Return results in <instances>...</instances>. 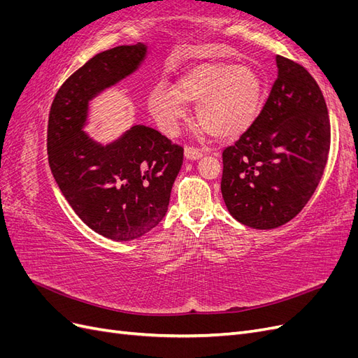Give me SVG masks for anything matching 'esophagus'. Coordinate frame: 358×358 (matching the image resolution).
<instances>
[{
	"label": "esophagus",
	"instance_id": "obj_1",
	"mask_svg": "<svg viewBox=\"0 0 358 358\" xmlns=\"http://www.w3.org/2000/svg\"><path fill=\"white\" fill-rule=\"evenodd\" d=\"M204 150L203 149H199L196 146H187L185 148V157L188 159H199L200 157H203Z\"/></svg>",
	"mask_w": 358,
	"mask_h": 358
}]
</instances>
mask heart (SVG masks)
Segmentation results:
<instances>
[{"mask_svg": "<svg viewBox=\"0 0 358 358\" xmlns=\"http://www.w3.org/2000/svg\"><path fill=\"white\" fill-rule=\"evenodd\" d=\"M259 74L233 62H201L176 79L173 88L159 83L149 94V109L159 128L176 133L185 117V104L199 103L200 127L218 138H233L252 125L263 101Z\"/></svg>", "mask_w": 358, "mask_h": 358, "instance_id": "b5f03b06", "label": "heart"}]
</instances>
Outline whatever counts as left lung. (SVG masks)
I'll list each match as a JSON object with an SVG mask.
<instances>
[{
  "label": "left lung",
  "instance_id": "1",
  "mask_svg": "<svg viewBox=\"0 0 358 358\" xmlns=\"http://www.w3.org/2000/svg\"><path fill=\"white\" fill-rule=\"evenodd\" d=\"M276 66L263 110L222 152L227 209L258 230L284 225L305 208L330 150V119L318 83L288 58L278 55Z\"/></svg>",
  "mask_w": 358,
  "mask_h": 358
}]
</instances>
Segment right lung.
Masks as SVG:
<instances>
[{
  "mask_svg": "<svg viewBox=\"0 0 358 358\" xmlns=\"http://www.w3.org/2000/svg\"><path fill=\"white\" fill-rule=\"evenodd\" d=\"M146 52L137 43L96 53L62 83L49 113L53 178L79 218L116 242L137 239L164 218L183 161L182 146L146 125L106 146L83 131L90 101L136 71Z\"/></svg>",
  "mask_w": 358,
  "mask_h": 358,
  "instance_id": "right-lung-1",
  "label": "right lung"
}]
</instances>
